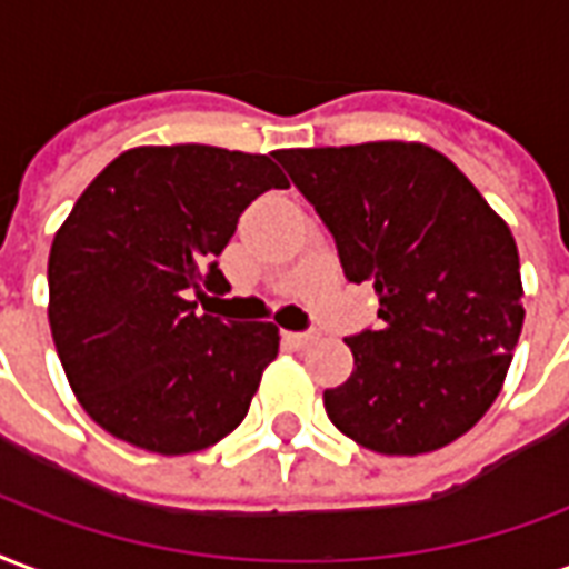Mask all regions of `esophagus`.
<instances>
[{
	"instance_id": "esophagus-1",
	"label": "esophagus",
	"mask_w": 569,
	"mask_h": 569,
	"mask_svg": "<svg viewBox=\"0 0 569 569\" xmlns=\"http://www.w3.org/2000/svg\"><path fill=\"white\" fill-rule=\"evenodd\" d=\"M283 340L289 343V347H310L313 340H317V331H283Z\"/></svg>"
}]
</instances>
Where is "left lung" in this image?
Wrapping results in <instances>:
<instances>
[{"mask_svg":"<svg viewBox=\"0 0 569 569\" xmlns=\"http://www.w3.org/2000/svg\"><path fill=\"white\" fill-rule=\"evenodd\" d=\"M273 156L335 234L347 280L380 298V331L347 338L352 373L322 395L328 419L380 456L467 435L500 395L525 322L507 222L419 141Z\"/></svg>","mask_w":569,"mask_h":569,"instance_id":"1","label":"left lung"}]
</instances>
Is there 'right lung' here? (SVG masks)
<instances>
[{"label":"right lung","instance_id":"obj_1","mask_svg":"<svg viewBox=\"0 0 569 569\" xmlns=\"http://www.w3.org/2000/svg\"><path fill=\"white\" fill-rule=\"evenodd\" d=\"M286 187L264 153L132 147L74 201L50 247L48 319L74 398L108 435L189 456L243 422L280 331L196 313L192 296L229 286L217 256L238 217Z\"/></svg>","mask_w":569,"mask_h":569}]
</instances>
